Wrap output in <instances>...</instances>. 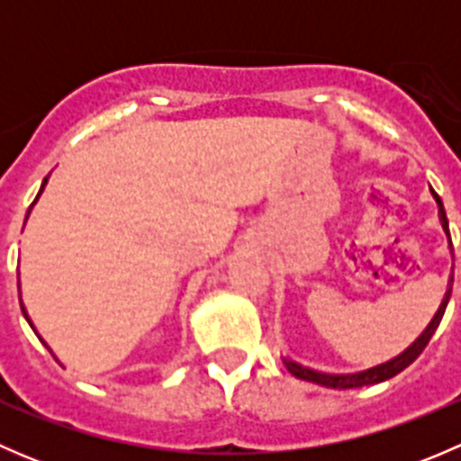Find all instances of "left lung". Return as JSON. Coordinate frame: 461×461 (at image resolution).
<instances>
[{"mask_svg": "<svg viewBox=\"0 0 461 461\" xmlns=\"http://www.w3.org/2000/svg\"><path fill=\"white\" fill-rule=\"evenodd\" d=\"M430 192H432V189H430ZM432 198H435L437 207H439L441 227H444L446 236H448V243H450L448 218H446L444 204H441V198L437 196L435 192H432ZM450 281H453V278H450ZM450 292H453V287L448 285V290H446V296H444V301H441L439 310H437V314H435V317H432V321L429 323V328H426L424 332H421L420 337L415 339V343H411V346H408L406 350L402 352V355H397V357H394V359L385 361V364H379V366H375V368L364 370V373H352V375L319 373V370L308 368V366H301V364H296V361H292V359H283V364H285V368L290 370V373L294 375L296 379L312 381V384L325 385V388L348 390V388H361V385H373V384H381V381H385V379H393L394 375H399V373H402V370H406L408 366H411L412 361H415L417 357H420L421 352H424V348L429 346L430 337H432V334H435V330H437V325H439L441 317H444L446 305H448V299H450Z\"/></svg>", "mask_w": 461, "mask_h": 461, "instance_id": "left-lung-1", "label": "left lung"}]
</instances>
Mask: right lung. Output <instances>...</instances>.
Wrapping results in <instances>:
<instances>
[{
    "label": "right lung",
    "instance_id": "1",
    "mask_svg": "<svg viewBox=\"0 0 461 461\" xmlns=\"http://www.w3.org/2000/svg\"><path fill=\"white\" fill-rule=\"evenodd\" d=\"M46 183H49V176H46V178H44V183H41V187H40V194H37V198H40V196H41V192H44ZM37 198H35V201H32V204L37 203ZM32 204H31V207H32ZM29 212H31V209H29ZM26 218H29V213H26ZM17 287H20V269H17ZM22 310H24V305H22ZM24 317H26V321H29V323H31V328H32V321L29 319V314H26V310H24ZM46 348H49V346H46ZM49 350H50V348H49Z\"/></svg>",
    "mask_w": 461,
    "mask_h": 461
}]
</instances>
